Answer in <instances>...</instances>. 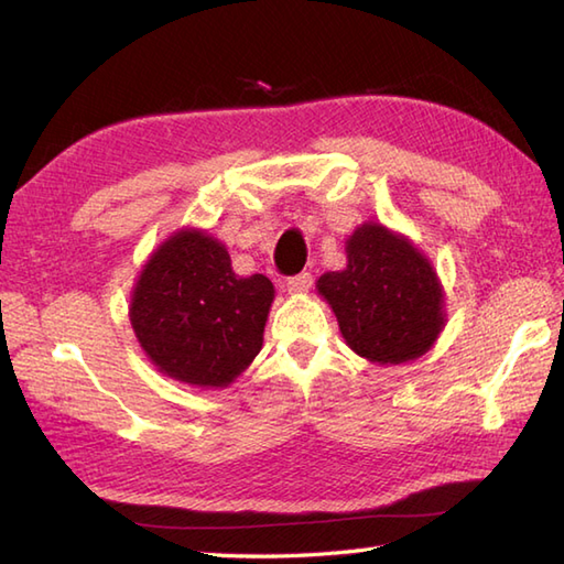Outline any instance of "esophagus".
Wrapping results in <instances>:
<instances>
[{"label":"esophagus","mask_w":564,"mask_h":564,"mask_svg":"<svg viewBox=\"0 0 564 564\" xmlns=\"http://www.w3.org/2000/svg\"><path fill=\"white\" fill-rule=\"evenodd\" d=\"M310 285H313V275L310 273H297L293 275V279H289V283H285V289H289L291 295H303L310 291Z\"/></svg>","instance_id":"obj_1"}]
</instances>
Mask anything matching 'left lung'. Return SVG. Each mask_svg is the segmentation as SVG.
Listing matches in <instances>:
<instances>
[{
  "mask_svg": "<svg viewBox=\"0 0 564 564\" xmlns=\"http://www.w3.org/2000/svg\"><path fill=\"white\" fill-rule=\"evenodd\" d=\"M354 354L378 366L424 356L446 327V293L410 237L368 220L346 239V267L317 279Z\"/></svg>",
  "mask_w": 564,
  "mask_h": 564,
  "instance_id": "8db88e82",
  "label": "left lung"
}]
</instances>
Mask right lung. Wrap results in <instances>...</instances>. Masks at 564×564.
Wrapping results in <instances>:
<instances>
[{
  "label": "right lung",
  "instance_id": "1",
  "mask_svg": "<svg viewBox=\"0 0 564 564\" xmlns=\"http://www.w3.org/2000/svg\"><path fill=\"white\" fill-rule=\"evenodd\" d=\"M273 283L232 271L225 245L182 227L152 251L130 293V327L160 373L220 390L261 351Z\"/></svg>",
  "mask_w": 564,
  "mask_h": 564
}]
</instances>
